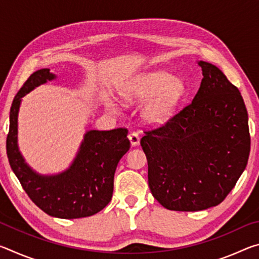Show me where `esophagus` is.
<instances>
[{"instance_id":"esophagus-1","label":"esophagus","mask_w":259,"mask_h":259,"mask_svg":"<svg viewBox=\"0 0 259 259\" xmlns=\"http://www.w3.org/2000/svg\"><path fill=\"white\" fill-rule=\"evenodd\" d=\"M128 138H129L131 145H133V146H136V145H138V144H139V135L137 133H135V131H131L129 136H128Z\"/></svg>"}]
</instances>
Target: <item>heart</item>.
Wrapping results in <instances>:
<instances>
[{"instance_id": "obj_1", "label": "heart", "mask_w": 259, "mask_h": 259, "mask_svg": "<svg viewBox=\"0 0 259 259\" xmlns=\"http://www.w3.org/2000/svg\"><path fill=\"white\" fill-rule=\"evenodd\" d=\"M185 94L183 81L175 78L170 73L156 71L136 77L123 91L124 99L144 103L143 116L148 123L161 124L169 119Z\"/></svg>"}]
</instances>
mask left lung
Segmentation results:
<instances>
[{
  "label": "left lung",
  "instance_id": "1",
  "mask_svg": "<svg viewBox=\"0 0 259 259\" xmlns=\"http://www.w3.org/2000/svg\"><path fill=\"white\" fill-rule=\"evenodd\" d=\"M199 65L203 78L192 102L164 124L145 129L140 139L152 194L175 211L223 202L250 153L248 113L239 89L214 65Z\"/></svg>",
  "mask_w": 259,
  "mask_h": 259
}]
</instances>
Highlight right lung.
Masks as SVG:
<instances>
[{"label":"right lung","instance_id":"right-lung-1","mask_svg":"<svg viewBox=\"0 0 259 259\" xmlns=\"http://www.w3.org/2000/svg\"><path fill=\"white\" fill-rule=\"evenodd\" d=\"M54 77L48 68L36 71L15 96L7 136L9 163L28 198L46 213L65 219L88 217L104 209L112 199L116 165L130 148L128 130L88 131L80 152L66 171L57 176H38L32 171L17 145V117L21 97Z\"/></svg>","mask_w":259,"mask_h":259}]
</instances>
